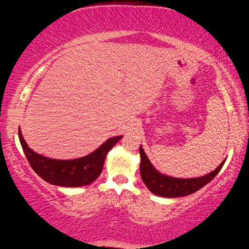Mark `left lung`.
Wrapping results in <instances>:
<instances>
[{
    "label": "left lung",
    "instance_id": "8db88e82",
    "mask_svg": "<svg viewBox=\"0 0 249 249\" xmlns=\"http://www.w3.org/2000/svg\"><path fill=\"white\" fill-rule=\"evenodd\" d=\"M139 154H141V176L146 187L149 192L154 195L161 197H168V198H176V197L188 196L194 194L197 190L203 188L207 185L211 180L214 179L226 162V160L217 166L212 172L207 173L205 176L197 177V178H176V177L166 176L161 173L159 170L154 168L146 153L142 149V145L139 147Z\"/></svg>",
    "mask_w": 249,
    "mask_h": 249
}]
</instances>
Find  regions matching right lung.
I'll list each match as a JSON object with an SVG mask.
<instances>
[{"instance_id": "obj_1", "label": "right lung", "mask_w": 249, "mask_h": 249, "mask_svg": "<svg viewBox=\"0 0 249 249\" xmlns=\"http://www.w3.org/2000/svg\"><path fill=\"white\" fill-rule=\"evenodd\" d=\"M122 138L114 136L90 154L73 160H56L34 152L19 128V139L34 171L49 183L61 187H83L94 182L102 173L107 153Z\"/></svg>"}]
</instances>
